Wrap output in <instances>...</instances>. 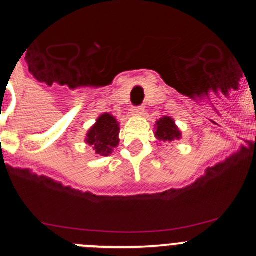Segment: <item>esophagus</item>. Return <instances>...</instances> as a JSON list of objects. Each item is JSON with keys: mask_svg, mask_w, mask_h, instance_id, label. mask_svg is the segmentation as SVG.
<instances>
[{"mask_svg": "<svg viewBox=\"0 0 256 256\" xmlns=\"http://www.w3.org/2000/svg\"><path fill=\"white\" fill-rule=\"evenodd\" d=\"M144 106H136V108H132V114L133 115H142V112H144Z\"/></svg>", "mask_w": 256, "mask_h": 256, "instance_id": "esophagus-1", "label": "esophagus"}]
</instances>
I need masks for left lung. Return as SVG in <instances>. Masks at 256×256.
I'll return each instance as SVG.
<instances>
[{
  "instance_id": "left-lung-1",
  "label": "left lung",
  "mask_w": 256,
  "mask_h": 256,
  "mask_svg": "<svg viewBox=\"0 0 256 256\" xmlns=\"http://www.w3.org/2000/svg\"><path fill=\"white\" fill-rule=\"evenodd\" d=\"M155 130V137L159 142H173L182 137V133L178 130V126L169 116H162L156 122Z\"/></svg>"
}]
</instances>
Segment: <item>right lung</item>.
Wrapping results in <instances>:
<instances>
[{
  "instance_id": "right-lung-1",
  "label": "right lung",
  "mask_w": 256,
  "mask_h": 256,
  "mask_svg": "<svg viewBox=\"0 0 256 256\" xmlns=\"http://www.w3.org/2000/svg\"><path fill=\"white\" fill-rule=\"evenodd\" d=\"M119 123L108 112L100 115L96 123L87 132L86 144L94 148L98 156H108L119 144Z\"/></svg>"
}]
</instances>
